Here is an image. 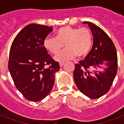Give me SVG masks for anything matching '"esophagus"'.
<instances>
[{
	"mask_svg": "<svg viewBox=\"0 0 124 124\" xmlns=\"http://www.w3.org/2000/svg\"><path fill=\"white\" fill-rule=\"evenodd\" d=\"M59 64H60V67H62V66H64V62H60V63H59Z\"/></svg>",
	"mask_w": 124,
	"mask_h": 124,
	"instance_id": "34e87169",
	"label": "esophagus"
}]
</instances>
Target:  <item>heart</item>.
Segmentation results:
<instances>
[{"label":"heart","instance_id":"b5f03b06","mask_svg":"<svg viewBox=\"0 0 124 124\" xmlns=\"http://www.w3.org/2000/svg\"><path fill=\"white\" fill-rule=\"evenodd\" d=\"M93 44V37L86 28H73L65 26L56 32V37L47 35L43 41V45L49 52L56 54L63 48H66L56 55L57 61H65L76 56L80 58L85 56L90 51Z\"/></svg>","mask_w":124,"mask_h":124}]
</instances>
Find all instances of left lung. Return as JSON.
<instances>
[{
	"label": "left lung",
	"mask_w": 124,
	"mask_h": 124,
	"mask_svg": "<svg viewBox=\"0 0 124 124\" xmlns=\"http://www.w3.org/2000/svg\"><path fill=\"white\" fill-rule=\"evenodd\" d=\"M88 24L92 31L93 45L84 60L75 64L74 80L80 92L89 98L101 97L109 91L117 73L118 58L115 46L104 30L93 23ZM104 63L103 72L97 70Z\"/></svg>",
	"instance_id": "left-lung-1"
}]
</instances>
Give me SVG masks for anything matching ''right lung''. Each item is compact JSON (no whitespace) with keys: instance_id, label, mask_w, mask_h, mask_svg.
<instances>
[{"instance_id":"right-lung-1","label":"right lung","mask_w":124,"mask_h":124,"mask_svg":"<svg viewBox=\"0 0 124 124\" xmlns=\"http://www.w3.org/2000/svg\"><path fill=\"white\" fill-rule=\"evenodd\" d=\"M52 27L26 26L15 38L9 55L8 70L16 89L27 100L38 102L52 89L54 74L60 70L43 45Z\"/></svg>"}]
</instances>
